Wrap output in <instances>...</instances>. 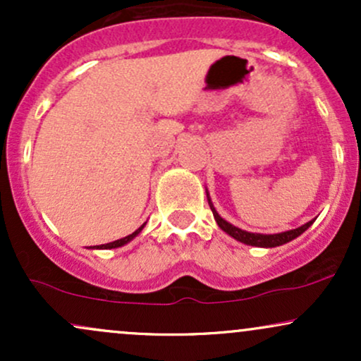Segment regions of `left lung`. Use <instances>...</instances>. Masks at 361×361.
I'll return each mask as SVG.
<instances>
[{
    "instance_id": "8db88e82",
    "label": "left lung",
    "mask_w": 361,
    "mask_h": 361,
    "mask_svg": "<svg viewBox=\"0 0 361 361\" xmlns=\"http://www.w3.org/2000/svg\"><path fill=\"white\" fill-rule=\"evenodd\" d=\"M207 200H209V205L210 209H212V214H214V219L215 222H217V226L221 227L224 233H227L231 235V238L238 239L239 243H244V244H250V246H258V247H276V246H281V244L292 241V239L299 238L302 233H305V231L309 229L310 226H312L314 221H309L307 224H304V226L297 227V229H292V231H285V233H279V234H258V233H247V231H243L239 229V227L233 226V224H229L227 221H224L221 215L217 214V210L214 209L212 202H210V197L209 193H207Z\"/></svg>"
}]
</instances>
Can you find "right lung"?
<instances>
[{
	"label": "right lung",
	"instance_id": "right-lung-1",
	"mask_svg": "<svg viewBox=\"0 0 361 361\" xmlns=\"http://www.w3.org/2000/svg\"><path fill=\"white\" fill-rule=\"evenodd\" d=\"M144 226H146V224H142V226H140L139 229L135 231V233L128 234V235H126V238H122V239H117V241H114V243H106V244H102V246H93V247H97V250H114V247H120V246H123V244L130 243L132 239H134L135 235H137V234L140 233V231L144 229Z\"/></svg>",
	"mask_w": 361,
	"mask_h": 361
}]
</instances>
